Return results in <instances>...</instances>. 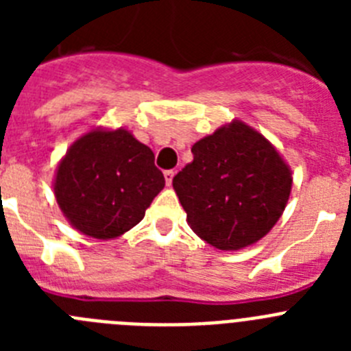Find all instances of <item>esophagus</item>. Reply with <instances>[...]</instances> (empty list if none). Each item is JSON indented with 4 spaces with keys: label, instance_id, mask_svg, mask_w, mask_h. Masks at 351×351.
I'll return each mask as SVG.
<instances>
[{
    "label": "esophagus",
    "instance_id": "1",
    "mask_svg": "<svg viewBox=\"0 0 351 351\" xmlns=\"http://www.w3.org/2000/svg\"><path fill=\"white\" fill-rule=\"evenodd\" d=\"M173 170H165V181H167V186L172 184V179H173Z\"/></svg>",
    "mask_w": 351,
    "mask_h": 351
}]
</instances>
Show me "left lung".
Wrapping results in <instances>:
<instances>
[{"label":"left lung","instance_id":"8db88e82","mask_svg":"<svg viewBox=\"0 0 351 351\" xmlns=\"http://www.w3.org/2000/svg\"><path fill=\"white\" fill-rule=\"evenodd\" d=\"M193 161L173 178L191 230L218 250L256 243L283 214L291 173L269 141L241 121L191 147Z\"/></svg>","mask_w":351,"mask_h":351}]
</instances>
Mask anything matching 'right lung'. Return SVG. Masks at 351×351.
<instances>
[{
	"label": "right lung",
	"instance_id": "right-lung-1",
	"mask_svg": "<svg viewBox=\"0 0 351 351\" xmlns=\"http://www.w3.org/2000/svg\"><path fill=\"white\" fill-rule=\"evenodd\" d=\"M165 178L154 154L126 130L86 133L58 167L56 200L89 237L114 239L141 223Z\"/></svg>",
	"mask_w": 351,
	"mask_h": 351
}]
</instances>
